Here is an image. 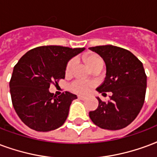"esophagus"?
Here are the masks:
<instances>
[{
	"label": "esophagus",
	"mask_w": 157,
	"mask_h": 157,
	"mask_svg": "<svg viewBox=\"0 0 157 157\" xmlns=\"http://www.w3.org/2000/svg\"><path fill=\"white\" fill-rule=\"evenodd\" d=\"M87 98L86 96H78V99L80 100H82V101H84V100H86Z\"/></svg>",
	"instance_id": "esophagus-1"
}]
</instances>
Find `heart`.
Wrapping results in <instances>:
<instances>
[{"instance_id":"b5f03b06","label":"heart","mask_w":157,"mask_h":157,"mask_svg":"<svg viewBox=\"0 0 157 157\" xmlns=\"http://www.w3.org/2000/svg\"><path fill=\"white\" fill-rule=\"evenodd\" d=\"M100 61H102L101 59L98 56H88L86 59V62H87L88 66L91 67L92 65H94L96 62H98ZM76 63V60L75 59H71V61L68 62L67 66V69L66 71L67 73L71 72L74 69V67ZM93 82H89V81H83V80H76L70 85V89L72 90L73 92L78 94H85L87 93L88 91L94 86Z\"/></svg>"}]
</instances>
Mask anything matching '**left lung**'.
Returning a JSON list of instances; mask_svg holds the SVG:
<instances>
[{
	"label": "left lung",
	"instance_id": "1",
	"mask_svg": "<svg viewBox=\"0 0 157 157\" xmlns=\"http://www.w3.org/2000/svg\"><path fill=\"white\" fill-rule=\"evenodd\" d=\"M105 61L104 82L96 88L99 93L111 92V101H102L89 112L95 125L106 130H120L130 125L142 108L147 90L143 65L127 50L112 45L90 47Z\"/></svg>",
	"mask_w": 157,
	"mask_h": 157
}]
</instances>
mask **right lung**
Returning <instances> with one entry per match:
<instances>
[{"mask_svg": "<svg viewBox=\"0 0 157 157\" xmlns=\"http://www.w3.org/2000/svg\"><path fill=\"white\" fill-rule=\"evenodd\" d=\"M85 51L61 46L31 50L14 67L10 92L15 111L23 123L37 132H50L64 124L77 96L66 91L56 96L50 85L65 78L68 61Z\"/></svg>", "mask_w": 157, "mask_h": 157, "instance_id": "right-lung-1", "label": "right lung"}]
</instances>
